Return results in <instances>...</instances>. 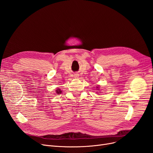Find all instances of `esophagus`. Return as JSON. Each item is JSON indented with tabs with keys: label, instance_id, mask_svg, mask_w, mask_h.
<instances>
[{
	"label": "esophagus",
	"instance_id": "1",
	"mask_svg": "<svg viewBox=\"0 0 153 153\" xmlns=\"http://www.w3.org/2000/svg\"><path fill=\"white\" fill-rule=\"evenodd\" d=\"M76 77H77V76H76Z\"/></svg>",
	"mask_w": 153,
	"mask_h": 153
}]
</instances>
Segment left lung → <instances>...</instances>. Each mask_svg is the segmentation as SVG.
<instances>
[{
  "label": "left lung",
  "mask_w": 153,
  "mask_h": 153,
  "mask_svg": "<svg viewBox=\"0 0 153 153\" xmlns=\"http://www.w3.org/2000/svg\"><path fill=\"white\" fill-rule=\"evenodd\" d=\"M97 88H98V87H97Z\"/></svg>",
  "instance_id": "8db88e82"
}]
</instances>
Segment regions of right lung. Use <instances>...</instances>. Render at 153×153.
Here are the masks:
<instances>
[{
  "label": "right lung",
  "mask_w": 153,
  "mask_h": 153,
  "mask_svg": "<svg viewBox=\"0 0 153 153\" xmlns=\"http://www.w3.org/2000/svg\"><path fill=\"white\" fill-rule=\"evenodd\" d=\"M56 93H57V94H60L61 93V92H62V91H60V89H56Z\"/></svg>",
  "instance_id": "add662e5"
}]
</instances>
